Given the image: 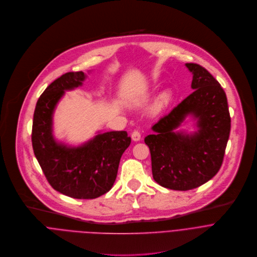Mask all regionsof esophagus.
<instances>
[{"label": "esophagus", "instance_id": "34e87169", "mask_svg": "<svg viewBox=\"0 0 257 257\" xmlns=\"http://www.w3.org/2000/svg\"><path fill=\"white\" fill-rule=\"evenodd\" d=\"M141 133H140V131H134L133 133H132V139L135 141V142H138V141H140L141 140Z\"/></svg>", "mask_w": 257, "mask_h": 257}]
</instances>
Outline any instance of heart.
I'll return each instance as SVG.
<instances>
[{
	"label": "heart",
	"instance_id": "1",
	"mask_svg": "<svg viewBox=\"0 0 257 257\" xmlns=\"http://www.w3.org/2000/svg\"><path fill=\"white\" fill-rule=\"evenodd\" d=\"M172 99V94L170 92H165L163 93L160 97H159V100L157 102V108L158 109H161L163 107H165L166 105L169 104V102L171 101Z\"/></svg>",
	"mask_w": 257,
	"mask_h": 257
}]
</instances>
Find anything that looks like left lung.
Instances as JSON below:
<instances>
[{"instance_id":"1","label":"left lung","mask_w":257,"mask_h":257,"mask_svg":"<svg viewBox=\"0 0 257 257\" xmlns=\"http://www.w3.org/2000/svg\"><path fill=\"white\" fill-rule=\"evenodd\" d=\"M185 66L193 74L194 91L153 125L155 135L145 138L153 178L174 190L196 188L218 173L231 130L227 97L220 83L197 64ZM190 113L198 117L200 131L191 136L174 133Z\"/></svg>"}]
</instances>
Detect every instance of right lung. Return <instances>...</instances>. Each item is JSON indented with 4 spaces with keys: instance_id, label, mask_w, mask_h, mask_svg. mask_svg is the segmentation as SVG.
I'll list each match as a JSON object with an SVG mask.
<instances>
[{
    "instance_id": "1",
    "label": "right lung",
    "mask_w": 257,
    "mask_h": 257,
    "mask_svg": "<svg viewBox=\"0 0 257 257\" xmlns=\"http://www.w3.org/2000/svg\"><path fill=\"white\" fill-rule=\"evenodd\" d=\"M83 72H69L56 79L37 100L31 141L34 155L46 180L57 191L79 199H92L112 187L123 152L131 145L124 131L96 136L86 145L67 148L51 135V116L65 90L76 88Z\"/></svg>"
}]
</instances>
